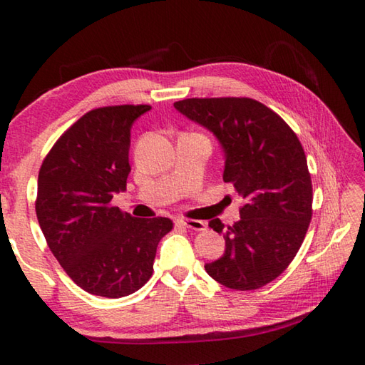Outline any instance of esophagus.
I'll use <instances>...</instances> for the list:
<instances>
[{
  "label": "esophagus",
  "mask_w": 365,
  "mask_h": 365,
  "mask_svg": "<svg viewBox=\"0 0 365 365\" xmlns=\"http://www.w3.org/2000/svg\"><path fill=\"white\" fill-rule=\"evenodd\" d=\"M178 224L190 228V230H205L206 228V222L195 219H178Z\"/></svg>",
  "instance_id": "obj_1"
}]
</instances>
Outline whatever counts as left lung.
I'll return each mask as SVG.
<instances>
[{"instance_id": "1", "label": "left lung", "mask_w": 365, "mask_h": 365, "mask_svg": "<svg viewBox=\"0 0 365 365\" xmlns=\"http://www.w3.org/2000/svg\"><path fill=\"white\" fill-rule=\"evenodd\" d=\"M174 106L215 135L225 154L224 182L245 200L232 227L209 222L224 235L225 252L206 272L232 289L267 285L294 259L312 217L311 174L298 137L251 98H188Z\"/></svg>"}]
</instances>
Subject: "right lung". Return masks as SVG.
<instances>
[{
  "label": "right lung",
  "instance_id": "add662e5",
  "mask_svg": "<svg viewBox=\"0 0 365 365\" xmlns=\"http://www.w3.org/2000/svg\"><path fill=\"white\" fill-rule=\"evenodd\" d=\"M148 104L98 108L61 135L38 174L35 211L49 250L77 285L122 298L153 275L168 217L137 219L110 205L125 191L133 122Z\"/></svg>",
  "mask_w": 365,
  "mask_h": 365
}]
</instances>
